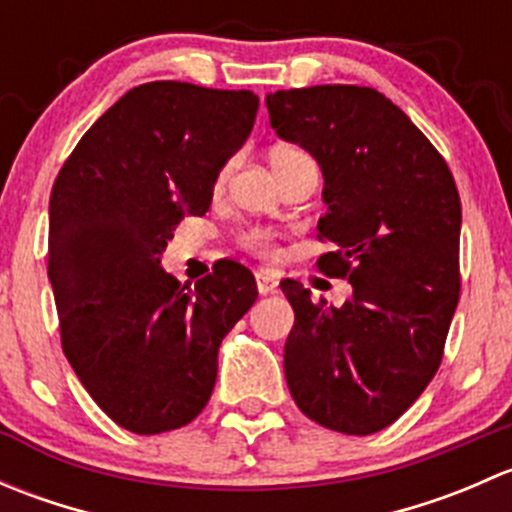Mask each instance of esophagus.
Wrapping results in <instances>:
<instances>
[{"mask_svg":"<svg viewBox=\"0 0 512 512\" xmlns=\"http://www.w3.org/2000/svg\"><path fill=\"white\" fill-rule=\"evenodd\" d=\"M255 280H257V292H260V294H272L277 289V280H275V275H272V272L260 270L255 275Z\"/></svg>","mask_w":512,"mask_h":512,"instance_id":"esophagus-1","label":"esophagus"}]
</instances>
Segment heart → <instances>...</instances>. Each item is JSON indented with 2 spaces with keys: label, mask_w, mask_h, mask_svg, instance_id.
I'll list each match as a JSON object with an SVG mask.
<instances>
[{
  "label": "heart",
  "mask_w": 512,
  "mask_h": 512,
  "mask_svg": "<svg viewBox=\"0 0 512 512\" xmlns=\"http://www.w3.org/2000/svg\"><path fill=\"white\" fill-rule=\"evenodd\" d=\"M299 156H307V153H302L299 148H292V146H277L275 151L270 153V163L272 168H277V165L287 163V160L299 158ZM227 173H230V165H225V168L220 170L218 183H225ZM240 242L242 247H247L250 252H257V255H272V252H275V247H272V232L260 230V227H252V230L242 232Z\"/></svg>",
  "instance_id": "obj_1"
}]
</instances>
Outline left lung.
<instances>
[{
	"instance_id": "1",
	"label": "left lung",
	"mask_w": 512,
	"mask_h": 512,
	"mask_svg": "<svg viewBox=\"0 0 512 512\" xmlns=\"http://www.w3.org/2000/svg\"><path fill=\"white\" fill-rule=\"evenodd\" d=\"M270 126L324 175L317 260L347 277L342 307L282 282L294 309L285 342L289 394L304 416L349 436L391 426L443 359L458 304L461 198L446 160L411 118L369 86L267 94Z\"/></svg>"
}]
</instances>
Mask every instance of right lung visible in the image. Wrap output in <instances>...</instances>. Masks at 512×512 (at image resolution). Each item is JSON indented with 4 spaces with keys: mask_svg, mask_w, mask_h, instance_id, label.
<instances>
[{
    "mask_svg": "<svg viewBox=\"0 0 512 512\" xmlns=\"http://www.w3.org/2000/svg\"><path fill=\"white\" fill-rule=\"evenodd\" d=\"M252 91L151 81L118 98L66 158L49 200V282L61 347L91 399L141 436L208 404L225 334L255 304L240 262L195 287L160 267L185 215H205L255 126Z\"/></svg>",
    "mask_w": 512,
    "mask_h": 512,
    "instance_id": "1",
    "label": "right lung"
}]
</instances>
